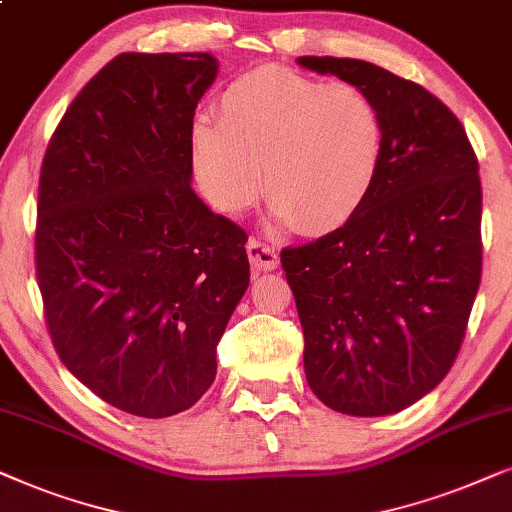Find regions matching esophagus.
Returning <instances> with one entry per match:
<instances>
[{"mask_svg": "<svg viewBox=\"0 0 512 512\" xmlns=\"http://www.w3.org/2000/svg\"><path fill=\"white\" fill-rule=\"evenodd\" d=\"M248 257L250 264L260 271H274L278 267V252L271 248L269 243L260 241V238H250L248 245Z\"/></svg>", "mask_w": 512, "mask_h": 512, "instance_id": "obj_1", "label": "esophagus"}]
</instances>
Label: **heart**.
<instances>
[{
    "mask_svg": "<svg viewBox=\"0 0 512 512\" xmlns=\"http://www.w3.org/2000/svg\"><path fill=\"white\" fill-rule=\"evenodd\" d=\"M217 121L196 119L192 163L206 199L227 215L262 192L276 220L304 234L344 227L377 185L384 124L370 95L349 81H320L257 67L220 93Z\"/></svg>",
    "mask_w": 512,
    "mask_h": 512,
    "instance_id": "obj_1",
    "label": "heart"
}]
</instances>
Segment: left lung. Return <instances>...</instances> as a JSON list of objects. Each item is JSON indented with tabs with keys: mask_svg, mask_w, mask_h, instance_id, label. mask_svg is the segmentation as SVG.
Masks as SVG:
<instances>
[{
	"mask_svg": "<svg viewBox=\"0 0 512 512\" xmlns=\"http://www.w3.org/2000/svg\"><path fill=\"white\" fill-rule=\"evenodd\" d=\"M370 95L384 124L377 185L344 227L283 248L304 372L330 410L384 417L445 379L482 276V185L461 121L424 86L365 60L302 56Z\"/></svg>",
	"mask_w": 512,
	"mask_h": 512,
	"instance_id": "1",
	"label": "left lung"
}]
</instances>
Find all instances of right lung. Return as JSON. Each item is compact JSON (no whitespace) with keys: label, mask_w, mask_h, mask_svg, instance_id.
Returning <instances> with one entry per match:
<instances>
[{"label":"right lung","mask_w":512,"mask_h":512,"mask_svg":"<svg viewBox=\"0 0 512 512\" xmlns=\"http://www.w3.org/2000/svg\"><path fill=\"white\" fill-rule=\"evenodd\" d=\"M210 53H121L81 88L39 173L34 269L53 349L121 412L163 419L213 384L248 290V234L192 182Z\"/></svg>","instance_id":"1"}]
</instances>
